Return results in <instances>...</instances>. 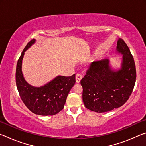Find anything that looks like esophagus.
Instances as JSON below:
<instances>
[{
    "label": "esophagus",
    "mask_w": 146,
    "mask_h": 146,
    "mask_svg": "<svg viewBox=\"0 0 146 146\" xmlns=\"http://www.w3.org/2000/svg\"><path fill=\"white\" fill-rule=\"evenodd\" d=\"M82 76L80 75V74H76V76H75V79H76V83H79L80 82L81 79H82Z\"/></svg>",
    "instance_id": "obj_1"
}]
</instances>
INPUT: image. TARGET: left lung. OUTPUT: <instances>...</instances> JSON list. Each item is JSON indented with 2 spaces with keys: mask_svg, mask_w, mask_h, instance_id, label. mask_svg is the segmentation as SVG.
<instances>
[{
  "mask_svg": "<svg viewBox=\"0 0 146 146\" xmlns=\"http://www.w3.org/2000/svg\"><path fill=\"white\" fill-rule=\"evenodd\" d=\"M117 54L122 55L120 66L113 68L110 59L91 62L80 81L86 108L104 113L122 106L128 100L136 81L134 59L127 44L118 38Z\"/></svg>",
  "mask_w": 146,
  "mask_h": 146,
  "instance_id": "obj_1",
  "label": "left lung"
}]
</instances>
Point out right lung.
I'll use <instances>...</instances> for the list:
<instances>
[{"instance_id": "1", "label": "right lung", "mask_w": 146, "mask_h": 146, "mask_svg": "<svg viewBox=\"0 0 146 146\" xmlns=\"http://www.w3.org/2000/svg\"><path fill=\"white\" fill-rule=\"evenodd\" d=\"M35 41V39H33L29 42L17 62V88L22 100L32 113L42 116H52L63 109L68 93L75 83V74L71 76L58 75L40 87L29 84L24 77L22 64L25 51Z\"/></svg>"}]
</instances>
